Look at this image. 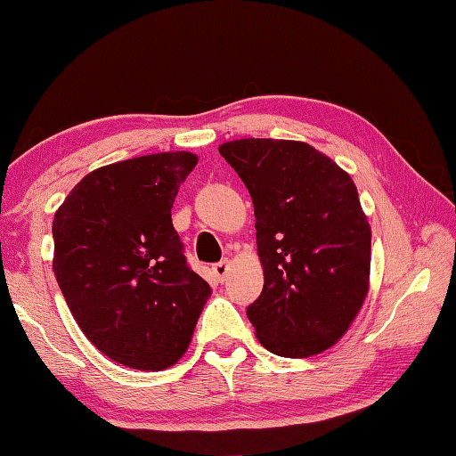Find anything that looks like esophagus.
<instances>
[{"mask_svg":"<svg viewBox=\"0 0 456 456\" xmlns=\"http://www.w3.org/2000/svg\"><path fill=\"white\" fill-rule=\"evenodd\" d=\"M213 273L217 277V281H225L227 280V273H229V259H221L219 264L213 265Z\"/></svg>","mask_w":456,"mask_h":456,"instance_id":"esophagus-1","label":"esophagus"}]
</instances>
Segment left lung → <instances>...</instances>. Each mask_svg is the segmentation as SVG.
<instances>
[{"label": "left lung", "instance_id": "left-lung-1", "mask_svg": "<svg viewBox=\"0 0 456 456\" xmlns=\"http://www.w3.org/2000/svg\"><path fill=\"white\" fill-rule=\"evenodd\" d=\"M219 152L256 211L264 289L247 318L259 342L283 358L328 350L368 293L372 235L356 184L305 142L241 138Z\"/></svg>", "mask_w": 456, "mask_h": 456}]
</instances>
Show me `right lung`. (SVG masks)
I'll return each mask as SVG.
<instances>
[{
	"instance_id": "obj_1",
	"label": "right lung",
	"mask_w": 456,
	"mask_h": 456,
	"mask_svg": "<svg viewBox=\"0 0 456 456\" xmlns=\"http://www.w3.org/2000/svg\"><path fill=\"white\" fill-rule=\"evenodd\" d=\"M195 165L191 152H159L96 168L53 215V275L66 304L90 342L122 366H173L211 296L171 219Z\"/></svg>"
}]
</instances>
